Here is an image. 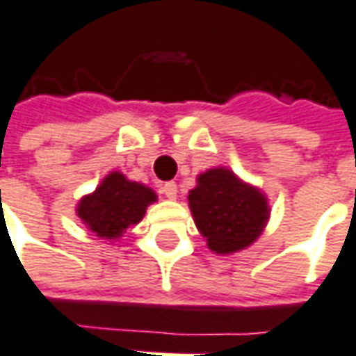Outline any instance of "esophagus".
Segmentation results:
<instances>
[{"instance_id":"1","label":"esophagus","mask_w":356,"mask_h":356,"mask_svg":"<svg viewBox=\"0 0 356 356\" xmlns=\"http://www.w3.org/2000/svg\"><path fill=\"white\" fill-rule=\"evenodd\" d=\"M161 193L165 195L167 199H175V197H177V183H173V181L165 183V185L161 187Z\"/></svg>"}]
</instances>
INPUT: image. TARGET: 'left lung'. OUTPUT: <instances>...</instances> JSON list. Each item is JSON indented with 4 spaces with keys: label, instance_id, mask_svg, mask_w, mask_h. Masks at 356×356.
Masks as SVG:
<instances>
[{
    "label": "left lung",
    "instance_id": "8db88e82",
    "mask_svg": "<svg viewBox=\"0 0 356 356\" xmlns=\"http://www.w3.org/2000/svg\"><path fill=\"white\" fill-rule=\"evenodd\" d=\"M195 225L216 254L250 246L268 220V202L260 191L244 185L228 169H211L189 193Z\"/></svg>",
    "mask_w": 356,
    "mask_h": 356
}]
</instances>
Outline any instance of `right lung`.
Instances as JSON below:
<instances>
[{"label": "right lung", "instance_id": "right-lung-1", "mask_svg": "<svg viewBox=\"0 0 356 356\" xmlns=\"http://www.w3.org/2000/svg\"><path fill=\"white\" fill-rule=\"evenodd\" d=\"M155 201V193L122 173H110L92 195L79 202L76 213L90 232L104 240L124 234L129 225H138L147 204Z\"/></svg>", "mask_w": 356, "mask_h": 356}]
</instances>
